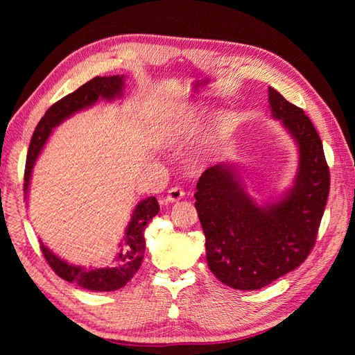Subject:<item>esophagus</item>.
<instances>
[{
    "label": "esophagus",
    "mask_w": 355,
    "mask_h": 355,
    "mask_svg": "<svg viewBox=\"0 0 355 355\" xmlns=\"http://www.w3.org/2000/svg\"><path fill=\"white\" fill-rule=\"evenodd\" d=\"M184 196H185V191L182 189V188H179V187H175V188L168 189L167 197L164 198V202L166 204H168V202H178L179 200L184 198Z\"/></svg>",
    "instance_id": "1"
}]
</instances>
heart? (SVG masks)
I'll use <instances>...</instances> for the list:
<instances>
[{
    "instance_id": "1",
    "label": "heart",
    "mask_w": 355,
    "mask_h": 355,
    "mask_svg": "<svg viewBox=\"0 0 355 355\" xmlns=\"http://www.w3.org/2000/svg\"><path fill=\"white\" fill-rule=\"evenodd\" d=\"M197 121H198L197 114L182 115L175 123L167 124L166 127H163V130H161V139H163V142H166L168 145H178L192 135ZM227 128H228L227 118H220L216 124V132H214V135L211 136V142H216L218 139L227 135Z\"/></svg>"
}]
</instances>
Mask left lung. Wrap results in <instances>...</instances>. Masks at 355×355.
Segmentation results:
<instances>
[{
  "label": "left lung",
  "mask_w": 355,
  "mask_h": 355,
  "mask_svg": "<svg viewBox=\"0 0 355 355\" xmlns=\"http://www.w3.org/2000/svg\"><path fill=\"white\" fill-rule=\"evenodd\" d=\"M271 114L299 149L295 185L259 206L247 194L237 167H209L197 184L196 209L206 235L210 271L232 288L257 290L296 270L315 244L330 189L323 144L304 110L268 89Z\"/></svg>",
  "instance_id": "1"
}]
</instances>
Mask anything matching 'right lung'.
<instances>
[{"instance_id": "add662e5", "label": "right lung", "mask_w": 355, "mask_h": 355, "mask_svg": "<svg viewBox=\"0 0 355 355\" xmlns=\"http://www.w3.org/2000/svg\"><path fill=\"white\" fill-rule=\"evenodd\" d=\"M123 85L124 75H121V77L120 75L94 77L93 80L83 84L80 89L50 106L44 116L37 124L29 144L25 166V194H28L32 168H34L35 161L53 128L58 127L75 112L90 108L96 102H111L116 98H121ZM158 210L159 206L155 197H149L137 202L132 213V219L125 228L123 241L118 244V253L114 257L112 268L87 270V268L80 265H71L67 261L60 259L42 243L41 252L44 254L47 263L51 266V270L63 280L78 284L83 288L93 290V292H112V290H118L125 286L141 268L145 254V230Z\"/></svg>"}]
</instances>
